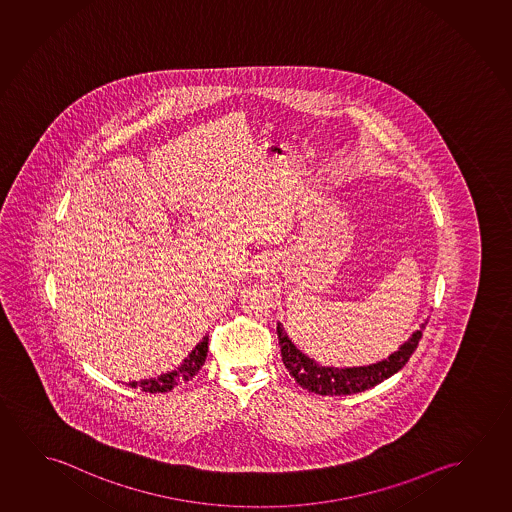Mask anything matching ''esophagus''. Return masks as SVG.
<instances>
[{
	"instance_id": "esophagus-1",
	"label": "esophagus",
	"mask_w": 512,
	"mask_h": 512,
	"mask_svg": "<svg viewBox=\"0 0 512 512\" xmlns=\"http://www.w3.org/2000/svg\"><path fill=\"white\" fill-rule=\"evenodd\" d=\"M256 272L261 274V276H267L270 272H274V261L270 260V258H260V260L256 261Z\"/></svg>"
}]
</instances>
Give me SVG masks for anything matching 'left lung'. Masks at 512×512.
I'll use <instances>...</instances> for the list:
<instances>
[{"instance_id": "1", "label": "left lung", "mask_w": 512, "mask_h": 512, "mask_svg": "<svg viewBox=\"0 0 512 512\" xmlns=\"http://www.w3.org/2000/svg\"><path fill=\"white\" fill-rule=\"evenodd\" d=\"M425 324L427 320L420 324V329H416L409 336V340L404 341L398 350L386 359H381L374 365L345 366V368L322 366L315 359L306 356L302 350L295 347V343L290 340L281 322L277 324V338L281 345L284 366L288 368V372L299 386L318 395L340 397V395H354V393L370 390L382 381L390 379L391 375L397 374L398 370H402L418 347Z\"/></svg>"}]
</instances>
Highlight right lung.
I'll return each instance as SVG.
<instances>
[{
  "mask_svg": "<svg viewBox=\"0 0 512 512\" xmlns=\"http://www.w3.org/2000/svg\"><path fill=\"white\" fill-rule=\"evenodd\" d=\"M208 340H210V336H204L203 340L199 341L195 345V349L188 354V357L183 359V363L178 368H174L167 374L158 375V377L130 382L131 388H137V390L146 391V393H167L172 388H176L178 384L192 381V377L199 374V370L203 368L204 361H206Z\"/></svg>",
  "mask_w": 512,
  "mask_h": 512,
  "instance_id": "add662e5",
  "label": "right lung"
}]
</instances>
